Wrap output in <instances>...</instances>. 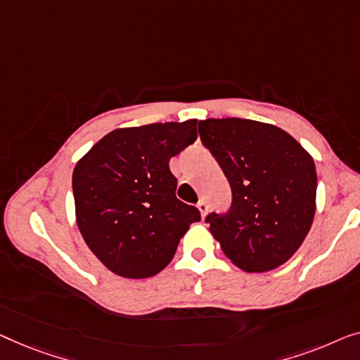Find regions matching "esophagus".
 Listing matches in <instances>:
<instances>
[{
  "instance_id": "34e87169",
  "label": "esophagus",
  "mask_w": 360,
  "mask_h": 360,
  "mask_svg": "<svg viewBox=\"0 0 360 360\" xmlns=\"http://www.w3.org/2000/svg\"><path fill=\"white\" fill-rule=\"evenodd\" d=\"M197 209H199L202 217H205L207 215V210H209V205H207V202L202 199V200L197 202Z\"/></svg>"
}]
</instances>
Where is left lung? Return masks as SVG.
<instances>
[{
	"label": "left lung",
	"instance_id": "8db88e82",
	"mask_svg": "<svg viewBox=\"0 0 360 360\" xmlns=\"http://www.w3.org/2000/svg\"><path fill=\"white\" fill-rule=\"evenodd\" d=\"M205 148L231 187L226 214L207 215L225 256L246 272L282 266L305 240L316 210L311 155L285 130L250 119L199 122Z\"/></svg>",
	"mask_w": 360,
	"mask_h": 360
}]
</instances>
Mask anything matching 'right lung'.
Returning <instances> with one entry per match:
<instances>
[{"mask_svg":"<svg viewBox=\"0 0 360 360\" xmlns=\"http://www.w3.org/2000/svg\"><path fill=\"white\" fill-rule=\"evenodd\" d=\"M197 139V120L115 129L73 171L77 224L94 256L127 279L158 274L200 212L176 197L169 160Z\"/></svg>","mask_w":360,"mask_h":360,"instance_id":"right-lung-1","label":"right lung"}]
</instances>
